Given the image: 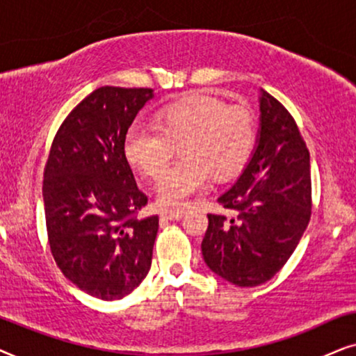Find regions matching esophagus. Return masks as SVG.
Returning a JSON list of instances; mask_svg holds the SVG:
<instances>
[{
  "mask_svg": "<svg viewBox=\"0 0 356 356\" xmlns=\"http://www.w3.org/2000/svg\"><path fill=\"white\" fill-rule=\"evenodd\" d=\"M184 210H163L161 211V218L163 220H181L184 216Z\"/></svg>",
  "mask_w": 356,
  "mask_h": 356,
  "instance_id": "1",
  "label": "esophagus"
}]
</instances>
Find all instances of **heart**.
<instances>
[{
    "mask_svg": "<svg viewBox=\"0 0 356 356\" xmlns=\"http://www.w3.org/2000/svg\"><path fill=\"white\" fill-rule=\"evenodd\" d=\"M154 130L134 125L123 136V156L130 168L158 177L175 146L182 159L161 175L156 186L165 207H184L205 191L211 174L229 177L243 168L255 143V122L248 107L227 106L205 94L170 102L154 113Z\"/></svg>",
    "mask_w": 356,
    "mask_h": 356,
    "instance_id": "b5f03b06",
    "label": "heart"
}]
</instances>
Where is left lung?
Returning a JSON list of instances; mask_svg holds the SVG:
<instances>
[{
    "label": "left lung",
    "instance_id": "obj_1",
    "mask_svg": "<svg viewBox=\"0 0 356 356\" xmlns=\"http://www.w3.org/2000/svg\"><path fill=\"white\" fill-rule=\"evenodd\" d=\"M255 148L234 186L218 202L234 213L208 215L205 264L236 286L268 282L295 252L311 218V164L290 112L259 94Z\"/></svg>",
    "mask_w": 356,
    "mask_h": 356
}]
</instances>
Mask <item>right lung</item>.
Instances as JSON below:
<instances>
[{
	"instance_id": "1",
	"label": "right lung",
	"mask_w": 356,
	"mask_h": 356,
	"mask_svg": "<svg viewBox=\"0 0 356 356\" xmlns=\"http://www.w3.org/2000/svg\"><path fill=\"white\" fill-rule=\"evenodd\" d=\"M154 97L148 88L104 86L56 131L44 172L49 243L79 290L122 300L148 275L159 218H138L148 198L123 156V136Z\"/></svg>"
}]
</instances>
